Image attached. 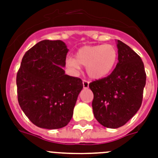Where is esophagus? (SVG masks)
<instances>
[{
	"label": "esophagus",
	"instance_id": "obj_1",
	"mask_svg": "<svg viewBox=\"0 0 158 158\" xmlns=\"http://www.w3.org/2000/svg\"><path fill=\"white\" fill-rule=\"evenodd\" d=\"M83 87H84V89H89V83L86 80H84L83 81Z\"/></svg>",
	"mask_w": 158,
	"mask_h": 158
}]
</instances>
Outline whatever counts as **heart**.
<instances>
[{
    "mask_svg": "<svg viewBox=\"0 0 158 158\" xmlns=\"http://www.w3.org/2000/svg\"><path fill=\"white\" fill-rule=\"evenodd\" d=\"M117 49L110 44L84 46L79 48L74 57H67L65 65L71 71L77 72L80 67H86V73L92 79H101L110 74L117 63Z\"/></svg>",
    "mask_w": 158,
    "mask_h": 158,
    "instance_id": "heart-1",
    "label": "heart"
}]
</instances>
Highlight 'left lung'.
Here are the masks:
<instances>
[{"label": "left lung", "instance_id": "1", "mask_svg": "<svg viewBox=\"0 0 158 158\" xmlns=\"http://www.w3.org/2000/svg\"><path fill=\"white\" fill-rule=\"evenodd\" d=\"M118 63L109 76L89 84L94 93V116L104 127L116 129L126 124L141 106L146 73L135 51L116 41Z\"/></svg>", "mask_w": 158, "mask_h": 158}]
</instances>
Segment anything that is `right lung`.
<instances>
[{
    "label": "right lung",
    "mask_w": 158,
    "mask_h": 158,
    "mask_svg": "<svg viewBox=\"0 0 158 158\" xmlns=\"http://www.w3.org/2000/svg\"><path fill=\"white\" fill-rule=\"evenodd\" d=\"M68 52L62 41L43 40L22 59L16 78L19 104L38 127L60 129L73 116L83 82L64 73Z\"/></svg>",
    "instance_id": "1"
}]
</instances>
